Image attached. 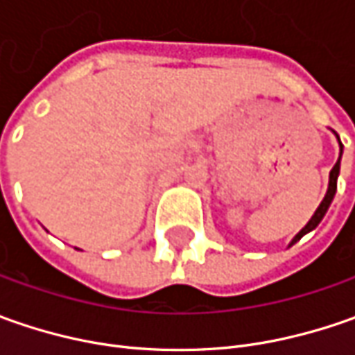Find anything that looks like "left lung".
Listing matches in <instances>:
<instances>
[{
    "label": "left lung",
    "instance_id": "8db88e82",
    "mask_svg": "<svg viewBox=\"0 0 355 355\" xmlns=\"http://www.w3.org/2000/svg\"><path fill=\"white\" fill-rule=\"evenodd\" d=\"M336 138H338V134H336ZM338 142H340V138H338ZM342 150H344V146H342V142H340V157H338L336 166L332 168V171H330L328 191H326V196H324V199H322V203L318 205V209L314 211V215L310 217V221H308L306 225L300 229V233H296V237L291 241V245H288V247H293L296 241H300V239L304 237L306 233H310L312 229H316V227H318V223L322 221V217H324V215H326V211H328V207H330V203H332V199H334V196H336V189H338V175H340V159H342Z\"/></svg>",
    "mask_w": 355,
    "mask_h": 355
}]
</instances>
